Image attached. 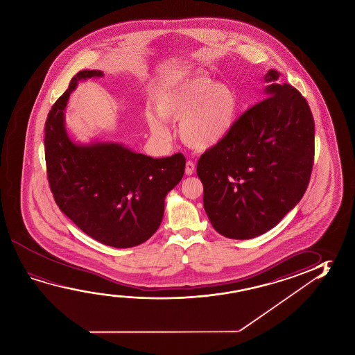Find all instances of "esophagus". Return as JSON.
Masks as SVG:
<instances>
[{
	"label": "esophagus",
	"instance_id": "esophagus-1",
	"mask_svg": "<svg viewBox=\"0 0 355 355\" xmlns=\"http://www.w3.org/2000/svg\"><path fill=\"white\" fill-rule=\"evenodd\" d=\"M194 171H196L194 163L188 161V162L186 163V175H192L193 173H194Z\"/></svg>",
	"mask_w": 355,
	"mask_h": 355
}]
</instances>
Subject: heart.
<instances>
[{"label": "heart", "mask_w": 355, "mask_h": 355, "mask_svg": "<svg viewBox=\"0 0 355 355\" xmlns=\"http://www.w3.org/2000/svg\"><path fill=\"white\" fill-rule=\"evenodd\" d=\"M158 114L148 110L146 121L152 134L166 137L164 120H180V137L197 150H208L219 144L233 128L239 100L233 89L216 84L207 76H194L168 84L155 99Z\"/></svg>", "instance_id": "1"}]
</instances>
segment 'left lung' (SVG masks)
I'll return each instance as SVG.
<instances>
[{
	"label": "left lung",
	"instance_id": "8db88e82",
	"mask_svg": "<svg viewBox=\"0 0 355 355\" xmlns=\"http://www.w3.org/2000/svg\"><path fill=\"white\" fill-rule=\"evenodd\" d=\"M279 73L263 76L266 99L245 111L225 139L204 152L197 175L211 225L229 239H252L276 227L307 189L314 121L307 101Z\"/></svg>",
	"mask_w": 355,
	"mask_h": 355
}]
</instances>
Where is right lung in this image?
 <instances>
[{
    "label": "right lung",
    "mask_w": 355,
    "mask_h": 355,
    "mask_svg": "<svg viewBox=\"0 0 355 355\" xmlns=\"http://www.w3.org/2000/svg\"><path fill=\"white\" fill-rule=\"evenodd\" d=\"M82 70L48 114L44 151L55 203L76 227L101 244L126 249L156 233L164 199L184 175L182 153L152 158L120 142H74L65 128V107L78 83L103 78Z\"/></svg>",
    "instance_id": "right-lung-1"
}]
</instances>
